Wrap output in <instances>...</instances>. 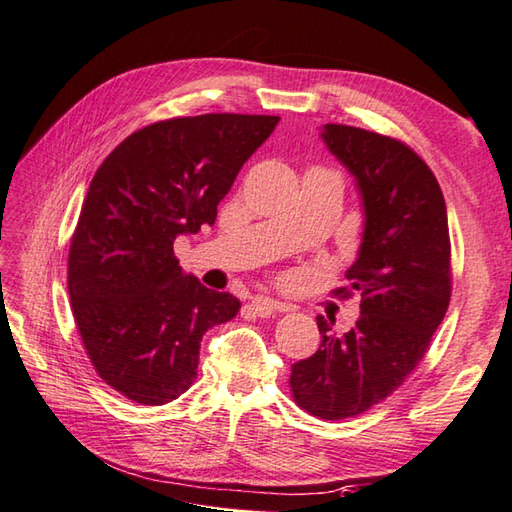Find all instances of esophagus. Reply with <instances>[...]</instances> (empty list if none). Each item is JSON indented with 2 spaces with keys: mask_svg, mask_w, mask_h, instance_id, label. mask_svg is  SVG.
<instances>
[{
  "mask_svg": "<svg viewBox=\"0 0 512 512\" xmlns=\"http://www.w3.org/2000/svg\"><path fill=\"white\" fill-rule=\"evenodd\" d=\"M250 308H253L259 317H268L273 313H284V310H290V306L277 302V299H270V297H253Z\"/></svg>",
  "mask_w": 512,
  "mask_h": 512,
  "instance_id": "34e87169",
  "label": "esophagus"
}]
</instances>
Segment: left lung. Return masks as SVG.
Listing matches in <instances>:
<instances>
[{"mask_svg": "<svg viewBox=\"0 0 512 512\" xmlns=\"http://www.w3.org/2000/svg\"><path fill=\"white\" fill-rule=\"evenodd\" d=\"M328 150L355 177L364 237L348 286L362 315L344 335L319 315V350L293 364L290 390L319 419H348L386 399L422 362L448 310L450 237L433 170L413 148L373 130L326 124Z\"/></svg>", "mask_w": 512, "mask_h": 512, "instance_id": "8db88e82", "label": "left lung"}]
</instances>
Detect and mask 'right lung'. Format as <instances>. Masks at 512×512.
<instances>
[{
    "label": "right lung",
    "mask_w": 512,
    "mask_h": 512,
    "mask_svg": "<svg viewBox=\"0 0 512 512\" xmlns=\"http://www.w3.org/2000/svg\"><path fill=\"white\" fill-rule=\"evenodd\" d=\"M279 117L208 113L135 130L90 182L68 250L70 308L97 375L144 406L197 377L208 328L242 304L184 275L173 244L213 226L217 204Z\"/></svg>",
    "instance_id": "obj_1"
}]
</instances>
